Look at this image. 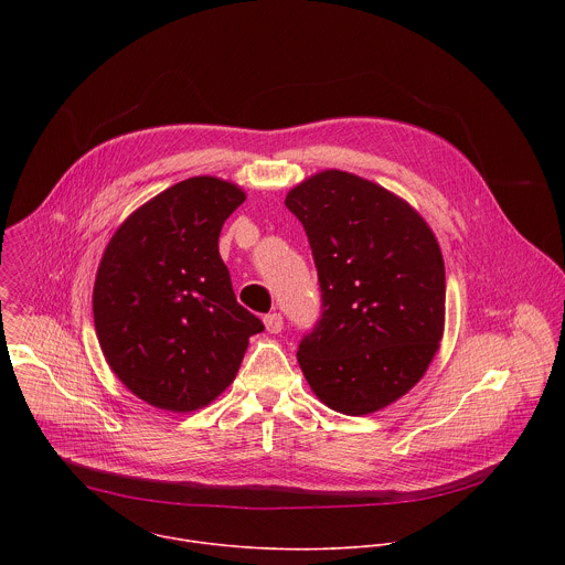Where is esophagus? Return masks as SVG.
<instances>
[{"mask_svg":"<svg viewBox=\"0 0 565 565\" xmlns=\"http://www.w3.org/2000/svg\"><path fill=\"white\" fill-rule=\"evenodd\" d=\"M264 324H266L268 333H281V329H284V317H281V312H270V315H266V317H264Z\"/></svg>","mask_w":565,"mask_h":565,"instance_id":"34e87169","label":"esophagus"}]
</instances>
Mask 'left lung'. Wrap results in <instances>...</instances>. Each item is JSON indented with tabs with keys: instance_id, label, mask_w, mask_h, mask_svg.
<instances>
[{
	"instance_id": "obj_1",
	"label": "left lung",
	"mask_w": 565,
	"mask_h": 565,
	"mask_svg": "<svg viewBox=\"0 0 565 565\" xmlns=\"http://www.w3.org/2000/svg\"><path fill=\"white\" fill-rule=\"evenodd\" d=\"M321 292L297 349L315 395L347 416L373 414L427 371L445 324V264L423 216L384 188L327 170L292 188Z\"/></svg>"
}]
</instances>
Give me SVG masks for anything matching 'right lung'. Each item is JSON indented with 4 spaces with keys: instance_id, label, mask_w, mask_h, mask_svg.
<instances>
[{
    "instance_id": "add662e5",
    "label": "right lung",
    "mask_w": 565,
    "mask_h": 565,
    "mask_svg": "<svg viewBox=\"0 0 565 565\" xmlns=\"http://www.w3.org/2000/svg\"><path fill=\"white\" fill-rule=\"evenodd\" d=\"M236 185L194 177L138 207L111 236L94 286L100 349L149 405L196 412L234 380L264 321L234 297L218 255Z\"/></svg>"
}]
</instances>
